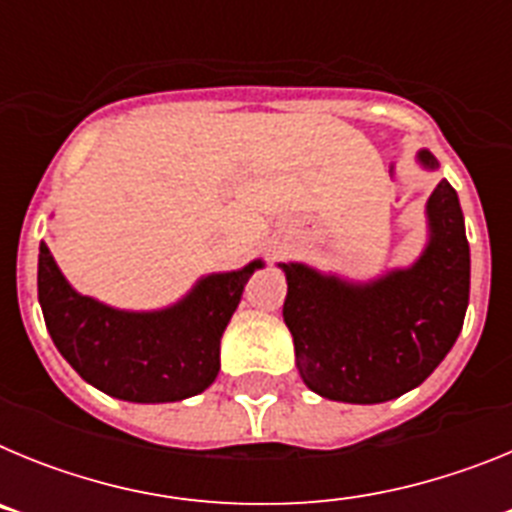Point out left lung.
<instances>
[{"label":"left lung","mask_w":512,"mask_h":512,"mask_svg":"<svg viewBox=\"0 0 512 512\" xmlns=\"http://www.w3.org/2000/svg\"><path fill=\"white\" fill-rule=\"evenodd\" d=\"M418 161L438 169L431 151H420ZM425 215L428 246L420 259L372 282L279 264L297 369L320 397L354 405L395 400L431 377L459 338L469 305V243L446 179L428 197Z\"/></svg>","instance_id":"obj_1"}]
</instances>
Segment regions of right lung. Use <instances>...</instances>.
<instances>
[{
  "mask_svg": "<svg viewBox=\"0 0 512 512\" xmlns=\"http://www.w3.org/2000/svg\"><path fill=\"white\" fill-rule=\"evenodd\" d=\"M264 261L210 274L184 300L153 312L115 310L79 295L40 243L38 300L45 328L84 382L128 402L200 395L220 372V338L243 287Z\"/></svg>",
  "mask_w": 512,
  "mask_h": 512,
  "instance_id": "right-lung-1",
  "label": "right lung"
}]
</instances>
